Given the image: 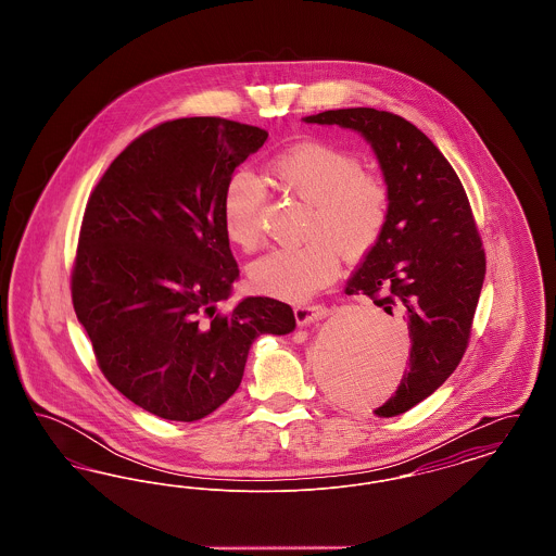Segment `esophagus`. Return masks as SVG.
Masks as SVG:
<instances>
[{"label": "esophagus", "mask_w": 556, "mask_h": 556, "mask_svg": "<svg viewBox=\"0 0 556 556\" xmlns=\"http://www.w3.org/2000/svg\"><path fill=\"white\" fill-rule=\"evenodd\" d=\"M293 315H295V320H298L300 327H306V325L315 323L318 318L327 317V315H329V308H325V306H320V304H308V302H304V304H298V306L293 308Z\"/></svg>", "instance_id": "esophagus-1"}]
</instances>
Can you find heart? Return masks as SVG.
Returning a JSON list of instances; mask_svg holds the SVG:
<instances>
[{"label":"heart","instance_id":"obj_1","mask_svg":"<svg viewBox=\"0 0 556 556\" xmlns=\"http://www.w3.org/2000/svg\"><path fill=\"white\" fill-rule=\"evenodd\" d=\"M270 175L286 191L311 204L308 243L277 248L250 266L252 286L263 293L302 300L338 275V250L345 258L369 254L388 223L386 184L363 170L354 154L320 141L295 143L270 160ZM265 187L238 170L223 193L225 233L243 250L261 241Z\"/></svg>","mask_w":556,"mask_h":556}]
</instances>
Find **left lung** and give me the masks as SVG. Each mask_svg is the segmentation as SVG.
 <instances>
[{
    "mask_svg": "<svg viewBox=\"0 0 556 556\" xmlns=\"http://www.w3.org/2000/svg\"><path fill=\"white\" fill-rule=\"evenodd\" d=\"M304 123L361 132L390 193L383 233L350 277L345 293H365L408 325V369L396 394L375 410L377 417H396L431 396L469 344L485 277L471 206L448 160L402 116L345 108L306 116Z\"/></svg>",
    "mask_w": 556,
    "mask_h": 556,
    "instance_id": "8db88e82",
    "label": "left lung"
}]
</instances>
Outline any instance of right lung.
<instances>
[{"instance_id":"obj_1","label":"right lung","mask_w":556,"mask_h":556,"mask_svg":"<svg viewBox=\"0 0 556 556\" xmlns=\"http://www.w3.org/2000/svg\"><path fill=\"white\" fill-rule=\"evenodd\" d=\"M268 132L193 116L137 137L93 189L80 225L73 304L98 365L132 404L191 424L236 394L252 342L288 336V304L250 295L223 315L239 268L223 193Z\"/></svg>"}]
</instances>
